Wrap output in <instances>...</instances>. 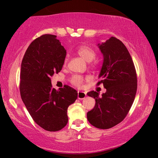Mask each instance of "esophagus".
<instances>
[{"instance_id": "1", "label": "esophagus", "mask_w": 158, "mask_h": 158, "mask_svg": "<svg viewBox=\"0 0 158 158\" xmlns=\"http://www.w3.org/2000/svg\"><path fill=\"white\" fill-rule=\"evenodd\" d=\"M78 96H79L80 98H83V96H82L81 94H78Z\"/></svg>"}]
</instances>
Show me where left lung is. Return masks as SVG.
I'll return each instance as SVG.
<instances>
[{"mask_svg":"<svg viewBox=\"0 0 158 158\" xmlns=\"http://www.w3.org/2000/svg\"><path fill=\"white\" fill-rule=\"evenodd\" d=\"M66 54L57 36L45 34L31 43L21 62V99L34 122L49 131L66 126L68 108L77 97L70 86L52 85L51 77L62 70Z\"/></svg>","mask_w":158,"mask_h":158,"instance_id":"obj_1","label":"left lung"}]
</instances>
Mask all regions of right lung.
Here are the masks:
<instances>
[{
  "label": "right lung",
  "mask_w": 158,
  "mask_h": 158,
  "mask_svg": "<svg viewBox=\"0 0 158 158\" xmlns=\"http://www.w3.org/2000/svg\"><path fill=\"white\" fill-rule=\"evenodd\" d=\"M97 47L103 56L99 84L105 89L88 94L96 104L87 118L96 128L107 129L119 124L128 114L137 92V75L130 54L119 40L111 36Z\"/></svg>",
  "instance_id": "obj_1"
}]
</instances>
